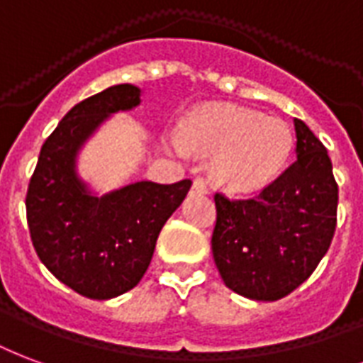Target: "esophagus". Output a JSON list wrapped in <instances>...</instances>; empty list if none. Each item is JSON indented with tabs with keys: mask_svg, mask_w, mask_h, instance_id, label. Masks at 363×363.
<instances>
[{
	"mask_svg": "<svg viewBox=\"0 0 363 363\" xmlns=\"http://www.w3.org/2000/svg\"><path fill=\"white\" fill-rule=\"evenodd\" d=\"M193 193H199V195H205V193L208 191L207 189V182H205V179H201V178H197L195 179V182H193Z\"/></svg>",
	"mask_w": 363,
	"mask_h": 363,
	"instance_id": "34e87169",
	"label": "esophagus"
}]
</instances>
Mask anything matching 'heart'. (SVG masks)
I'll list each match as a JSON object with an SVG mask.
<instances>
[{
	"instance_id": "heart-1",
	"label": "heart",
	"mask_w": 363,
	"mask_h": 363,
	"mask_svg": "<svg viewBox=\"0 0 363 363\" xmlns=\"http://www.w3.org/2000/svg\"><path fill=\"white\" fill-rule=\"evenodd\" d=\"M170 147L214 156L211 178L236 193L257 191L284 170L294 149L292 129L242 106H211L191 113Z\"/></svg>"
}]
</instances>
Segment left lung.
Wrapping results in <instances>:
<instances>
[{
	"label": "left lung",
	"mask_w": 363,
	"mask_h": 363,
	"mask_svg": "<svg viewBox=\"0 0 363 363\" xmlns=\"http://www.w3.org/2000/svg\"><path fill=\"white\" fill-rule=\"evenodd\" d=\"M296 162L250 199L214 193L213 257L224 284L259 301L284 298L315 271L337 228L338 185L327 149L301 120Z\"/></svg>",
	"instance_id": "1"
}]
</instances>
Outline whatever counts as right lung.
Listing matches in <instances>:
<instances>
[{
	"label": "right lung",
	"instance_id": "1",
	"mask_svg": "<svg viewBox=\"0 0 363 363\" xmlns=\"http://www.w3.org/2000/svg\"><path fill=\"white\" fill-rule=\"evenodd\" d=\"M141 102L133 84H116L71 108L42 145L26 191V222L40 261L55 279L91 300L139 284L156 238L182 205L191 179L137 182L102 197L75 170L77 152L110 113Z\"/></svg>",
	"mask_w": 363,
	"mask_h": 363
}]
</instances>
